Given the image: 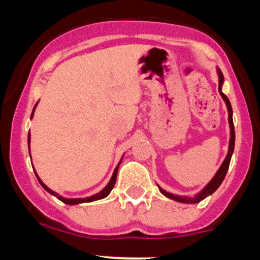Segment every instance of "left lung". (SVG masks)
<instances>
[{"instance_id":"left-lung-1","label":"left lung","mask_w":260,"mask_h":260,"mask_svg":"<svg viewBox=\"0 0 260 260\" xmlns=\"http://www.w3.org/2000/svg\"><path fill=\"white\" fill-rule=\"evenodd\" d=\"M217 73H219V91H220V95L222 96V99L225 100L226 105H228V110H229V123H230V128H231V138H230V147H229V153H228V156H226V159L223 160L221 168L219 169V171L216 172V175L214 176V178L209 182V184L207 187L204 188V189L202 190L201 193H199L198 196L196 197V198L193 199H189V198H183V197H178V196H175V194H171V193L169 192H165L164 189H161L160 188V192L162 193L164 196H166L168 198H171L174 199L176 202H181V203H189V204H194V203H199L202 202L203 199L207 198L208 196L213 194L214 192L219 188L220 184H221V182L223 181V178H225L226 176V172H228L229 170V166H230V161H231V156H232V153H234V148H235V127H234V121H232V107H231V104H230V101L228 99V96H226L225 94L221 91V85H222V82H223V76L221 73V71H217Z\"/></svg>"}]
</instances>
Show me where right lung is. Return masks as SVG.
I'll list each match as a JSON object with an SVG mask.
<instances>
[{"label":"right lung","instance_id":"add662e5","mask_svg":"<svg viewBox=\"0 0 260 260\" xmlns=\"http://www.w3.org/2000/svg\"><path fill=\"white\" fill-rule=\"evenodd\" d=\"M37 106V105H35ZM35 109V107H34ZM32 115H34V110H32V112H31V117H32ZM28 142L30 143V132H29V136H28ZM30 145V144H29ZM29 153H30V148H29ZM118 166H120V164H118L117 165V168L115 169V171H113V175H112V178L111 180H110V182H109V184H107V186L104 188L103 190H101L100 193H98V194H94V196H91V197H89V198H84V199H66V198H62L61 196H57L55 192H53V190H51L50 189V188H47L46 186H45V184L43 183V182H41V180L40 178L38 177V175H37V177H38V180H39V182H40V184L41 186H43L45 189L47 190V192L49 193H51V194H53V196H56L57 197V198L59 199V201L61 202H63L64 204H70V205H74V204H79V203H85V202H94V201H99V199H103V198H105V197H107L110 194V192H111L112 190V188H113V186H115V183H116V177H117V170H118Z\"/></svg>","mask_w":260,"mask_h":260}]
</instances>
